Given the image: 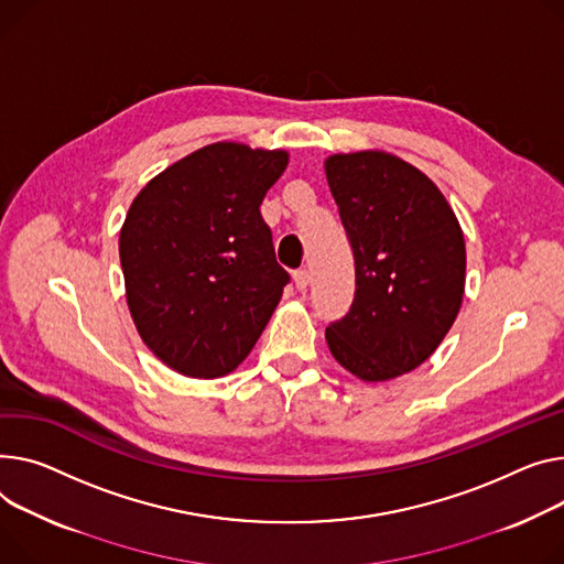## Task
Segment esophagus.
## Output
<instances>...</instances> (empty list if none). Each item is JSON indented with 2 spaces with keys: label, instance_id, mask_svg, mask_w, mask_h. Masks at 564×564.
I'll return each mask as SVG.
<instances>
[{
  "label": "esophagus",
  "instance_id": "esophagus-1",
  "mask_svg": "<svg viewBox=\"0 0 564 564\" xmlns=\"http://www.w3.org/2000/svg\"><path fill=\"white\" fill-rule=\"evenodd\" d=\"M292 281H294V288H296L299 292H304V290L308 288V283H311V274H308V270H296V272L292 274Z\"/></svg>",
  "mask_w": 564,
  "mask_h": 564
}]
</instances>
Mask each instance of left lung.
<instances>
[{
    "label": "left lung",
    "mask_w": 564,
    "mask_h": 564,
    "mask_svg": "<svg viewBox=\"0 0 564 564\" xmlns=\"http://www.w3.org/2000/svg\"><path fill=\"white\" fill-rule=\"evenodd\" d=\"M324 170L356 260L354 304L326 343L360 381H390L429 360L460 313V221L440 187L394 154H333Z\"/></svg>",
    "instance_id": "obj_1"
}]
</instances>
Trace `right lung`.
Segmentation results:
<instances>
[{
  "label": "right lung",
  "mask_w": 564,
  "mask_h": 564,
  "mask_svg": "<svg viewBox=\"0 0 564 564\" xmlns=\"http://www.w3.org/2000/svg\"><path fill=\"white\" fill-rule=\"evenodd\" d=\"M283 149L213 142L149 181L120 231L127 304L142 343L191 379L231 373L290 281L260 204Z\"/></svg>",
  "instance_id": "1"
}]
</instances>
